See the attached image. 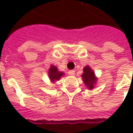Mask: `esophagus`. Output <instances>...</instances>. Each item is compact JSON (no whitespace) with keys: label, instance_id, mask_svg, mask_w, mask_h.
<instances>
[{"label":"esophagus","instance_id":"obj_1","mask_svg":"<svg viewBox=\"0 0 133 133\" xmlns=\"http://www.w3.org/2000/svg\"><path fill=\"white\" fill-rule=\"evenodd\" d=\"M68 75H71V76H74L75 75V70H70L68 72Z\"/></svg>","mask_w":133,"mask_h":133}]
</instances>
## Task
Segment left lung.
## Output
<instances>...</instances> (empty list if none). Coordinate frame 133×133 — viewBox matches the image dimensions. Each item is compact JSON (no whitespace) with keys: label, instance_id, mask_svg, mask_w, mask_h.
<instances>
[{"label":"left lung","instance_id":"obj_1","mask_svg":"<svg viewBox=\"0 0 133 133\" xmlns=\"http://www.w3.org/2000/svg\"><path fill=\"white\" fill-rule=\"evenodd\" d=\"M83 74L81 75V77L85 85L88 90H92L97 83V77L95 74V72L88 65H86L83 69Z\"/></svg>","mask_w":133,"mask_h":133}]
</instances>
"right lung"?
<instances>
[{
  "mask_svg": "<svg viewBox=\"0 0 133 133\" xmlns=\"http://www.w3.org/2000/svg\"><path fill=\"white\" fill-rule=\"evenodd\" d=\"M48 77L52 83H55L58 81L61 77L65 75L63 72L58 71L57 67L54 66V65H51L48 70Z\"/></svg>",
  "mask_w": 133,
  "mask_h": 133,
  "instance_id": "right-lung-1",
  "label": "right lung"
}]
</instances>
